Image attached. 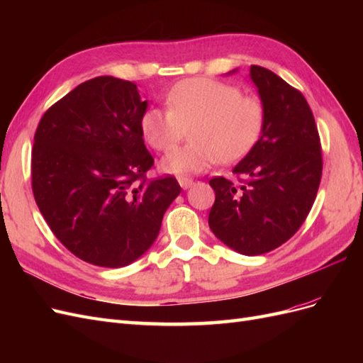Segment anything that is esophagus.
<instances>
[{"mask_svg":"<svg viewBox=\"0 0 363 363\" xmlns=\"http://www.w3.org/2000/svg\"><path fill=\"white\" fill-rule=\"evenodd\" d=\"M179 183L183 189H189L191 186L194 184V180L192 179H188V177H180L179 179Z\"/></svg>","mask_w":363,"mask_h":363,"instance_id":"obj_1","label":"esophagus"}]
</instances>
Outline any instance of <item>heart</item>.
<instances>
[{
	"label": "heart",
	"instance_id": "1",
	"mask_svg": "<svg viewBox=\"0 0 363 363\" xmlns=\"http://www.w3.org/2000/svg\"><path fill=\"white\" fill-rule=\"evenodd\" d=\"M168 108L150 107L140 118V131L156 151H169L190 128L192 144L172 150L160 162L164 172L191 175L216 162L232 163L255 148L265 125V106L238 86L211 79H189L175 84Z\"/></svg>",
	"mask_w": 363,
	"mask_h": 363
}]
</instances>
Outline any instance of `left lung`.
Masks as SVG:
<instances>
[{"instance_id": "left-lung-1", "label": "left lung", "mask_w": 363, "mask_h": 363, "mask_svg": "<svg viewBox=\"0 0 363 363\" xmlns=\"http://www.w3.org/2000/svg\"><path fill=\"white\" fill-rule=\"evenodd\" d=\"M250 79L265 106V125L233 168L242 184L224 177L208 182L215 191L208 227L227 247L257 256L286 242L304 223L320 188L323 155L303 94L257 65H251Z\"/></svg>"}]
</instances>
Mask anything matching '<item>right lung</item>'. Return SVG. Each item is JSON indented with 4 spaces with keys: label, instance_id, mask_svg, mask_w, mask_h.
I'll use <instances>...</instances> for the list:
<instances>
[{
    "label": "right lung",
    "instance_id": "obj_1",
    "mask_svg": "<svg viewBox=\"0 0 363 363\" xmlns=\"http://www.w3.org/2000/svg\"><path fill=\"white\" fill-rule=\"evenodd\" d=\"M148 101L111 75L75 87L43 113L31 150V189L51 232L74 256L121 268L155 244L182 188L155 164L140 131Z\"/></svg>",
    "mask_w": 363,
    "mask_h": 363
}]
</instances>
